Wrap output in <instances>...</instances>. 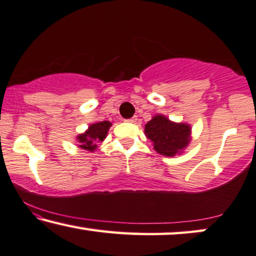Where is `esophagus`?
Instances as JSON below:
<instances>
[{"label":"esophagus","instance_id":"1","mask_svg":"<svg viewBox=\"0 0 256 256\" xmlns=\"http://www.w3.org/2000/svg\"><path fill=\"white\" fill-rule=\"evenodd\" d=\"M136 120H138V118H136V116H133L132 118H128V120H125V122H128V123H136Z\"/></svg>","mask_w":256,"mask_h":256}]
</instances>
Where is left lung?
Segmentation results:
<instances>
[{"label":"left lung","instance_id":"obj_1","mask_svg":"<svg viewBox=\"0 0 256 256\" xmlns=\"http://www.w3.org/2000/svg\"><path fill=\"white\" fill-rule=\"evenodd\" d=\"M190 126L172 123L162 114L153 117L145 126L147 138L154 144V150L166 156H174L190 142Z\"/></svg>","mask_w":256,"mask_h":256}]
</instances>
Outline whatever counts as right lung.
<instances>
[{
    "mask_svg": "<svg viewBox=\"0 0 256 256\" xmlns=\"http://www.w3.org/2000/svg\"><path fill=\"white\" fill-rule=\"evenodd\" d=\"M110 126L111 123L106 120L92 124L87 131L78 136V147L92 152L97 147V144L103 142L104 138H106L108 130L110 128Z\"/></svg>",
    "mask_w": 256,
    "mask_h": 256,
    "instance_id": "right-lung-1",
    "label": "right lung"
}]
</instances>
